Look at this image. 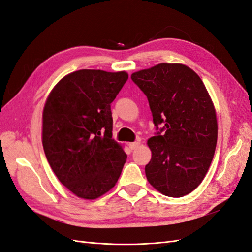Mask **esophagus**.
I'll use <instances>...</instances> for the list:
<instances>
[{
	"mask_svg": "<svg viewBox=\"0 0 252 252\" xmlns=\"http://www.w3.org/2000/svg\"><path fill=\"white\" fill-rule=\"evenodd\" d=\"M139 145L138 141H134V143H128V148H130L131 150H134L135 148H137Z\"/></svg>",
	"mask_w": 252,
	"mask_h": 252,
	"instance_id": "1",
	"label": "esophagus"
}]
</instances>
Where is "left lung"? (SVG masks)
<instances>
[{"mask_svg":"<svg viewBox=\"0 0 252 252\" xmlns=\"http://www.w3.org/2000/svg\"><path fill=\"white\" fill-rule=\"evenodd\" d=\"M149 101L156 136L148 181L163 195L179 198L197 189L217 144L215 107L203 82L182 63H158L131 75Z\"/></svg>","mask_w":252,"mask_h":252,"instance_id":"obj_1","label":"left lung"}]
</instances>
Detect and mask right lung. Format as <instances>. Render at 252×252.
<instances>
[{
    "label": "right lung",
    "mask_w": 252,
    "mask_h": 252,
    "mask_svg": "<svg viewBox=\"0 0 252 252\" xmlns=\"http://www.w3.org/2000/svg\"><path fill=\"white\" fill-rule=\"evenodd\" d=\"M127 73L83 69L50 93L42 113V146L51 168L75 196L93 200L117 183L126 160L112 136L111 103Z\"/></svg>",
    "instance_id": "obj_1"
}]
</instances>
